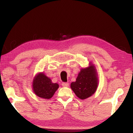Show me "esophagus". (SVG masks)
<instances>
[{
  "mask_svg": "<svg viewBox=\"0 0 133 133\" xmlns=\"http://www.w3.org/2000/svg\"><path fill=\"white\" fill-rule=\"evenodd\" d=\"M62 86L64 87H69V83H62Z\"/></svg>",
  "mask_w": 133,
  "mask_h": 133,
  "instance_id": "obj_1",
  "label": "esophagus"
}]
</instances>
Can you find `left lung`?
<instances>
[{
    "mask_svg": "<svg viewBox=\"0 0 133 133\" xmlns=\"http://www.w3.org/2000/svg\"><path fill=\"white\" fill-rule=\"evenodd\" d=\"M98 73L94 64L90 62L89 66L82 68L76 81L72 82L70 88L78 97L84 100L93 95L98 88Z\"/></svg>",
    "mask_w": 133,
    "mask_h": 133,
    "instance_id": "obj_1",
    "label": "left lung"
}]
</instances>
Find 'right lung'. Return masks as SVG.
I'll return each instance as SVG.
<instances>
[{"mask_svg":"<svg viewBox=\"0 0 133 133\" xmlns=\"http://www.w3.org/2000/svg\"><path fill=\"white\" fill-rule=\"evenodd\" d=\"M59 87L58 84L52 83L50 78L43 72L36 75L32 83V89L34 94L40 98L45 99L53 97Z\"/></svg>","mask_w":133,"mask_h":133,"instance_id":"right-lung-1","label":"right lung"}]
</instances>
